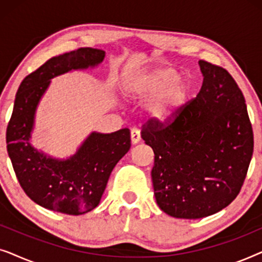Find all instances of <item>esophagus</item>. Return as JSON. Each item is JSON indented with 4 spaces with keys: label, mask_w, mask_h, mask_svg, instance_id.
<instances>
[{
    "label": "esophagus",
    "mask_w": 262,
    "mask_h": 262,
    "mask_svg": "<svg viewBox=\"0 0 262 262\" xmlns=\"http://www.w3.org/2000/svg\"><path fill=\"white\" fill-rule=\"evenodd\" d=\"M141 141V132L137 127L131 128V142L132 144H137V143Z\"/></svg>",
    "instance_id": "1"
}]
</instances>
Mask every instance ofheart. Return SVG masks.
Wrapping results in <instances>:
<instances>
[{"instance_id": "1", "label": "heart", "mask_w": 262, "mask_h": 262, "mask_svg": "<svg viewBox=\"0 0 262 262\" xmlns=\"http://www.w3.org/2000/svg\"><path fill=\"white\" fill-rule=\"evenodd\" d=\"M128 93L137 99H150L148 110L152 117L166 121L177 116L191 94V84L169 67L138 74L128 82Z\"/></svg>"}]
</instances>
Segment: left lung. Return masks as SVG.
Returning <instances> with one entry per match:
<instances>
[{
	"mask_svg": "<svg viewBox=\"0 0 262 262\" xmlns=\"http://www.w3.org/2000/svg\"><path fill=\"white\" fill-rule=\"evenodd\" d=\"M195 98L169 120L150 118L142 138L151 146L154 193L160 209L196 220L227 207L241 191L254 135L241 89L224 68L199 60Z\"/></svg>",
	"mask_w": 262,
	"mask_h": 262,
	"instance_id": "1",
	"label": "left lung"
}]
</instances>
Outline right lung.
<instances>
[{
    "instance_id": "add662e5",
    "label": "right lung",
    "mask_w": 262,
    "mask_h": 262,
    "mask_svg": "<svg viewBox=\"0 0 262 262\" xmlns=\"http://www.w3.org/2000/svg\"><path fill=\"white\" fill-rule=\"evenodd\" d=\"M105 51L80 48L52 57L27 75L17 89L7 126V151L17 181L28 198L45 209L66 214L87 213L99 205L113 168L130 150V130L93 134L67 161L53 160L30 144L34 113L50 80L73 69L95 67Z\"/></svg>"
}]
</instances>
